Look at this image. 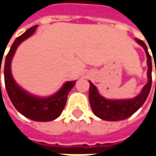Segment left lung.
I'll return each instance as SVG.
<instances>
[{
    "instance_id": "1",
    "label": "left lung",
    "mask_w": 156,
    "mask_h": 156,
    "mask_svg": "<svg viewBox=\"0 0 156 156\" xmlns=\"http://www.w3.org/2000/svg\"><path fill=\"white\" fill-rule=\"evenodd\" d=\"M135 41L144 48L146 53L147 66H148V70H147L148 82L143 87L141 93L137 96L132 99H118V100L106 99L99 94L96 86L93 83L89 82L90 83L89 101L92 110L96 116L103 120L115 122V121L127 119L128 117L133 115L144 104V102L148 97L152 86V59L148 52L145 43L139 39H135Z\"/></svg>"
}]
</instances>
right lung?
I'll list each match as a JSON object with an SVG mask.
<instances>
[{
    "label": "right lung",
    "mask_w": 156,
    "mask_h": 156,
    "mask_svg": "<svg viewBox=\"0 0 156 156\" xmlns=\"http://www.w3.org/2000/svg\"><path fill=\"white\" fill-rule=\"evenodd\" d=\"M37 29V25L28 29L23 34L19 36L12 43L4 63V83L7 94L14 107L23 116L33 121L49 122L61 115L67 101V96L74 86L76 81H70L63 83L62 88L54 94L48 97L34 95L23 90L17 84L12 77L11 64L13 55L18 46L26 39L31 37ZM2 65V63H1ZM0 65V73H1Z\"/></svg>",
    "instance_id": "obj_1"
}]
</instances>
